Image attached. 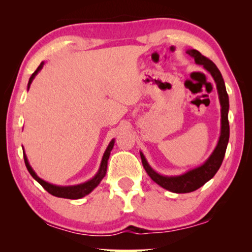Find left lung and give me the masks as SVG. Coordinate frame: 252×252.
Listing matches in <instances>:
<instances>
[{
	"mask_svg": "<svg viewBox=\"0 0 252 252\" xmlns=\"http://www.w3.org/2000/svg\"><path fill=\"white\" fill-rule=\"evenodd\" d=\"M187 53L194 59L197 64L202 65L215 80L217 85V91H218L219 101L221 105V131L219 141L217 143L215 150L208 158L206 162H203L199 167L191 169L186 173L179 174V176H162L158 173L151 168V165L148 163L146 157L142 152H140L141 156L143 168L146 170L148 176L150 177L157 185L163 188L165 190L171 191L174 193H188L192 192L202 187L204 183L208 182L210 179L215 177V174L218 171L221 163H222L223 158L227 150V146L229 142V121H228V112H229V96L227 90H225L224 81L222 79L218 67L213 63L211 60L203 57V55L197 50L189 49L187 50Z\"/></svg>",
	"mask_w": 252,
	"mask_h": 252,
	"instance_id": "1",
	"label": "left lung"
}]
</instances>
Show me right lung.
Returning a JSON list of instances; mask_svg holds the SVG:
<instances>
[{
  "mask_svg": "<svg viewBox=\"0 0 252 252\" xmlns=\"http://www.w3.org/2000/svg\"><path fill=\"white\" fill-rule=\"evenodd\" d=\"M43 65H44V62H42L39 65V67L35 70V72H34V73L31 75V78H30L29 83H28V90L30 89V85H31L32 81L34 80V78H35V75L42 70ZM113 146H114V139L111 140L108 148H106V150L104 151L103 157H102V160H101L100 168H99V170H97L95 176L92 179H90V180L85 181L83 183H80V185H75V186H57V185H52V183L44 181L43 179H41L39 176H37L35 171L32 169L31 165H30L27 155H25L24 151H23V157H24L25 165H27L30 174H31V176L35 179V180L39 182L40 185L43 187L49 193L54 195V197H59V198L81 199V198L85 197L87 194L91 193L92 191L94 190L97 186H99V183L101 182L102 179L104 178L105 173H106V168H108V160L110 158V153L113 149Z\"/></svg>",
  "mask_w": 252,
  "mask_h": 252,
  "instance_id": "1",
  "label": "right lung"
}]
</instances>
